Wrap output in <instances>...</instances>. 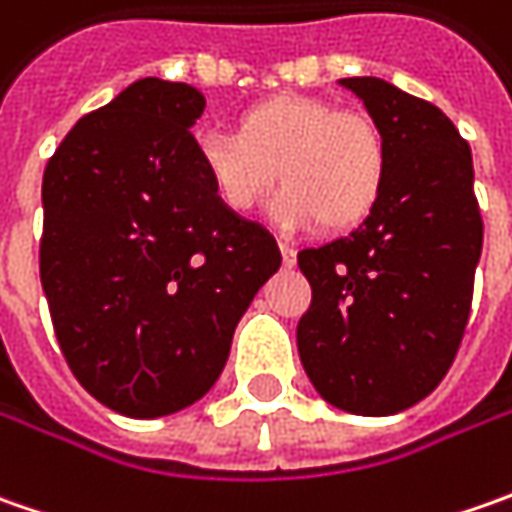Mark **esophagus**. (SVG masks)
<instances>
[{
	"instance_id": "esophagus-1",
	"label": "esophagus",
	"mask_w": 512,
	"mask_h": 512,
	"mask_svg": "<svg viewBox=\"0 0 512 512\" xmlns=\"http://www.w3.org/2000/svg\"><path fill=\"white\" fill-rule=\"evenodd\" d=\"M279 250H282V262H285V267L296 265V250H293V247L279 239Z\"/></svg>"
}]
</instances>
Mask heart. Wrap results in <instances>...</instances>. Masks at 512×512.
I'll return each instance as SVG.
<instances>
[{
  "mask_svg": "<svg viewBox=\"0 0 512 512\" xmlns=\"http://www.w3.org/2000/svg\"><path fill=\"white\" fill-rule=\"evenodd\" d=\"M216 202L247 213L279 179L273 213L290 227L362 225L387 185V142L379 125L316 96H270L239 113L236 133L207 130L193 142Z\"/></svg>",
  "mask_w": 512,
  "mask_h": 512,
  "instance_id": "heart-1",
  "label": "heart"
}]
</instances>
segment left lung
<instances>
[{
	"mask_svg": "<svg viewBox=\"0 0 512 512\" xmlns=\"http://www.w3.org/2000/svg\"><path fill=\"white\" fill-rule=\"evenodd\" d=\"M342 85L382 130L390 170L350 236L299 253L313 302L296 344L325 402L393 416L430 396L456 359L484 225L470 145L442 110L376 76Z\"/></svg>",
	"mask_w": 512,
	"mask_h": 512,
	"instance_id": "1",
	"label": "left lung"
}]
</instances>
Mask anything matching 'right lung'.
Masks as SVG:
<instances>
[{"instance_id": "add662e5", "label": "right lung", "mask_w": 512, "mask_h": 512, "mask_svg": "<svg viewBox=\"0 0 512 512\" xmlns=\"http://www.w3.org/2000/svg\"><path fill=\"white\" fill-rule=\"evenodd\" d=\"M205 96L139 79L82 116L42 179L39 276L73 376L130 419L219 379L233 330L279 270L265 227L216 202L190 130Z\"/></svg>"}]
</instances>
